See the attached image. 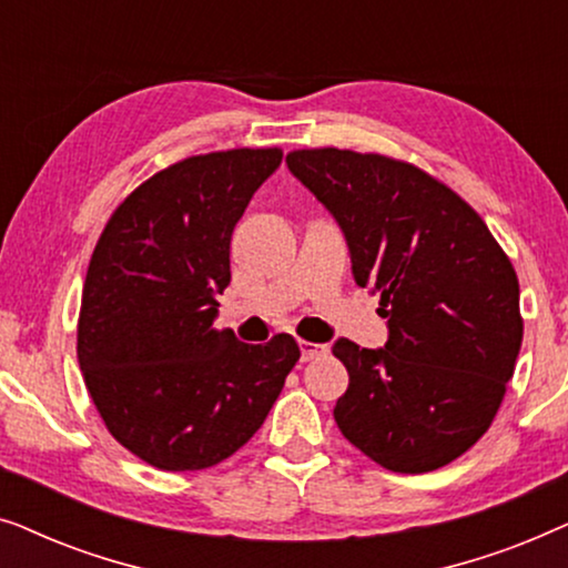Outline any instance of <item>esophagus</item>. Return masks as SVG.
I'll list each match as a JSON object with an SVG mask.
<instances>
[{
	"mask_svg": "<svg viewBox=\"0 0 568 568\" xmlns=\"http://www.w3.org/2000/svg\"><path fill=\"white\" fill-rule=\"evenodd\" d=\"M300 352H302V362H313L317 356H323L328 348L323 344H313V341H300Z\"/></svg>",
	"mask_w": 568,
	"mask_h": 568,
	"instance_id": "34e87169",
	"label": "esophagus"
}]
</instances>
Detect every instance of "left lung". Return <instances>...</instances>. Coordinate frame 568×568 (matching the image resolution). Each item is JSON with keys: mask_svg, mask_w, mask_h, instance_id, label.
I'll return each instance as SVG.
<instances>
[{"mask_svg": "<svg viewBox=\"0 0 568 568\" xmlns=\"http://www.w3.org/2000/svg\"><path fill=\"white\" fill-rule=\"evenodd\" d=\"M286 168L344 232L379 294L387 344H333L348 387L333 418L393 473H429L491 426L523 346L519 282L484 220L424 170L383 154L300 150Z\"/></svg>", "mask_w": 568, "mask_h": 568, "instance_id": "8db88e82", "label": "left lung"}]
</instances>
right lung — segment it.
<instances>
[{"label":"right lung","mask_w":568,"mask_h":568,"mask_svg":"<svg viewBox=\"0 0 568 568\" xmlns=\"http://www.w3.org/2000/svg\"><path fill=\"white\" fill-rule=\"evenodd\" d=\"M278 150L175 162L108 220L84 278L77 356L108 432L160 470H204L237 453L300 359L290 333L243 344L216 331L230 240Z\"/></svg>","instance_id":"obj_1"}]
</instances>
